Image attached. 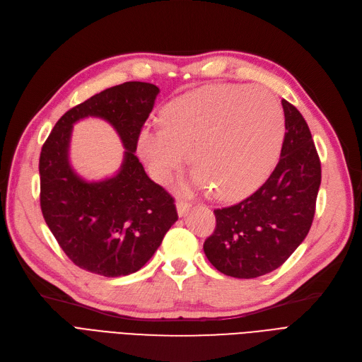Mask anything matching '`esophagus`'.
<instances>
[{
  "label": "esophagus",
  "mask_w": 362,
  "mask_h": 362,
  "mask_svg": "<svg viewBox=\"0 0 362 362\" xmlns=\"http://www.w3.org/2000/svg\"><path fill=\"white\" fill-rule=\"evenodd\" d=\"M176 207H177V213H179V216H185L187 211L191 210V202H187V201H183V199H179L177 202H176Z\"/></svg>",
  "instance_id": "1"
}]
</instances>
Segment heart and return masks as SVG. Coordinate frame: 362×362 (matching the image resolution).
I'll list each match as a JSON object with an SVG mask.
<instances>
[{"mask_svg":"<svg viewBox=\"0 0 362 362\" xmlns=\"http://www.w3.org/2000/svg\"><path fill=\"white\" fill-rule=\"evenodd\" d=\"M163 127H146L139 151L165 180L189 152L195 182L217 198H240L266 179L284 140L279 100L263 87L214 86L171 102Z\"/></svg>","mask_w":362,"mask_h":362,"instance_id":"heart-1","label":"heart"}]
</instances>
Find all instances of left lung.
<instances>
[{
	"mask_svg": "<svg viewBox=\"0 0 362 362\" xmlns=\"http://www.w3.org/2000/svg\"><path fill=\"white\" fill-rule=\"evenodd\" d=\"M286 136L281 158L256 192L230 207L216 209V228L204 253L217 271L257 278L284 263L302 244L315 216L321 161L297 107L281 100Z\"/></svg>",
	"mask_w": 362,
	"mask_h": 362,
	"instance_id": "8db88e82",
	"label": "left lung"
}]
</instances>
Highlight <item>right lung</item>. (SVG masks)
<instances>
[{
    "mask_svg": "<svg viewBox=\"0 0 362 362\" xmlns=\"http://www.w3.org/2000/svg\"><path fill=\"white\" fill-rule=\"evenodd\" d=\"M160 88L129 81L74 106L56 122L40 155V206L47 226L78 268L109 278L139 271L179 218L175 198L152 182L136 156L140 132ZM100 116L119 132L126 151L119 175L86 184L71 171V124Z\"/></svg>",
    "mask_w": 362,
    "mask_h": 362,
    "instance_id": "right-lung-1",
    "label": "right lung"
}]
</instances>
